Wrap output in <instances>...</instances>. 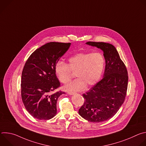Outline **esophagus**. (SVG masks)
Returning <instances> with one entry per match:
<instances>
[{"instance_id": "1", "label": "esophagus", "mask_w": 146, "mask_h": 146, "mask_svg": "<svg viewBox=\"0 0 146 146\" xmlns=\"http://www.w3.org/2000/svg\"><path fill=\"white\" fill-rule=\"evenodd\" d=\"M75 93L76 92H68V94L69 95H74V94H75Z\"/></svg>"}]
</instances>
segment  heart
I'll return each instance as SVG.
<instances>
[{"label": "heart", "mask_w": 146, "mask_h": 146, "mask_svg": "<svg viewBox=\"0 0 146 146\" xmlns=\"http://www.w3.org/2000/svg\"><path fill=\"white\" fill-rule=\"evenodd\" d=\"M68 62V65L58 61L55 66V73L60 82L66 84L72 77V72H76L77 78L64 87L70 91H80L86 86L95 85L101 78L106 65L105 56L99 52L79 53L70 58Z\"/></svg>", "instance_id": "b5f03b06"}]
</instances>
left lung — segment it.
Instances as JSON below:
<instances>
[{"label":"left lung","mask_w":146,"mask_h":146,"mask_svg":"<svg viewBox=\"0 0 146 146\" xmlns=\"http://www.w3.org/2000/svg\"><path fill=\"white\" fill-rule=\"evenodd\" d=\"M86 44L103 50L106 66L103 78L83 94L85 101L78 113L88 121L100 122L112 118L123 104L128 88V71L112 44L94 41Z\"/></svg>","instance_id":"8db88e82"}]
</instances>
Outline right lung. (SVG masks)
Instances as JSON below:
<instances>
[{
    "mask_svg": "<svg viewBox=\"0 0 146 146\" xmlns=\"http://www.w3.org/2000/svg\"><path fill=\"white\" fill-rule=\"evenodd\" d=\"M70 43H48L36 50L25 62L21 76V98L28 113L38 119L47 120L56 114L60 83L55 66L69 49Z\"/></svg>",
    "mask_w": 146,
    "mask_h": 146,
    "instance_id": "obj_1",
    "label": "right lung"
}]
</instances>
